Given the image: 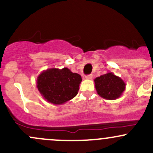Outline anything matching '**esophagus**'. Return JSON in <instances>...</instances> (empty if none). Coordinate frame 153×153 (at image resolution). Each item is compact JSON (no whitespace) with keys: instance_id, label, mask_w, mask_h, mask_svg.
I'll return each mask as SVG.
<instances>
[{"instance_id":"1","label":"esophagus","mask_w":153,"mask_h":153,"mask_svg":"<svg viewBox=\"0 0 153 153\" xmlns=\"http://www.w3.org/2000/svg\"><path fill=\"white\" fill-rule=\"evenodd\" d=\"M92 78V75H86V79L87 80H91Z\"/></svg>"}]
</instances>
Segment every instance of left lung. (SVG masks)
<instances>
[{"instance_id": "left-lung-1", "label": "left lung", "mask_w": 153, "mask_h": 153, "mask_svg": "<svg viewBox=\"0 0 153 153\" xmlns=\"http://www.w3.org/2000/svg\"><path fill=\"white\" fill-rule=\"evenodd\" d=\"M94 82L97 93L106 100L117 99L126 89L124 81L111 72L95 78Z\"/></svg>"}]
</instances>
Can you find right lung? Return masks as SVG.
I'll list each match as a JSON object with an SVG mask.
<instances>
[{"mask_svg":"<svg viewBox=\"0 0 153 153\" xmlns=\"http://www.w3.org/2000/svg\"><path fill=\"white\" fill-rule=\"evenodd\" d=\"M36 81L37 88L46 101L61 105L76 96L82 78L67 67L50 68L41 72Z\"/></svg>","mask_w":153,"mask_h":153,"instance_id":"1","label":"right lung"}]
</instances>
